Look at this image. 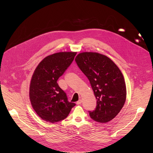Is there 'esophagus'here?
I'll use <instances>...</instances> for the list:
<instances>
[{
	"label": "esophagus",
	"instance_id": "obj_1",
	"mask_svg": "<svg viewBox=\"0 0 153 153\" xmlns=\"http://www.w3.org/2000/svg\"><path fill=\"white\" fill-rule=\"evenodd\" d=\"M82 100H81V99H80L79 100H78L77 102V105H80V104H81L82 103Z\"/></svg>",
	"mask_w": 153,
	"mask_h": 153
}]
</instances>
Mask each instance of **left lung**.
I'll return each instance as SVG.
<instances>
[{
    "instance_id": "left-lung-1",
    "label": "left lung",
    "mask_w": 153,
    "mask_h": 153,
    "mask_svg": "<svg viewBox=\"0 0 153 153\" xmlns=\"http://www.w3.org/2000/svg\"><path fill=\"white\" fill-rule=\"evenodd\" d=\"M75 61L88 79L97 99L95 110L89 111L90 117L100 123L110 121L126 100V85L120 70L110 58L97 53H80Z\"/></svg>"
}]
</instances>
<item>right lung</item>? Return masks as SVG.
I'll return each mask as SVG.
<instances>
[{"label": "right lung", "instance_id": "right-lung-1", "mask_svg": "<svg viewBox=\"0 0 153 153\" xmlns=\"http://www.w3.org/2000/svg\"><path fill=\"white\" fill-rule=\"evenodd\" d=\"M76 53L60 52L48 56L38 65L32 76L30 99L38 116L55 123L66 118L76 104L70 102L58 85V79L70 66Z\"/></svg>", "mask_w": 153, "mask_h": 153}]
</instances>
